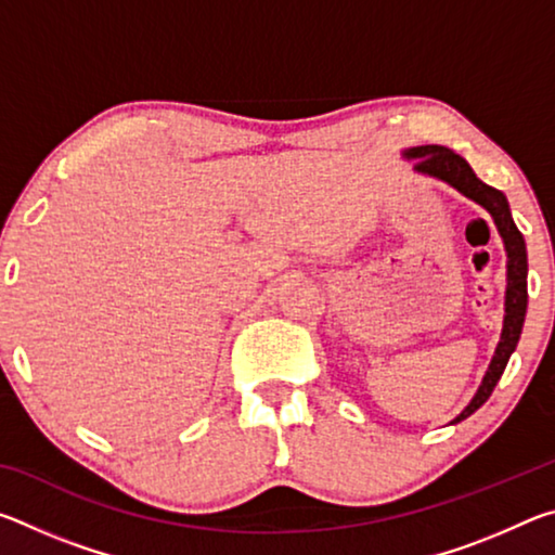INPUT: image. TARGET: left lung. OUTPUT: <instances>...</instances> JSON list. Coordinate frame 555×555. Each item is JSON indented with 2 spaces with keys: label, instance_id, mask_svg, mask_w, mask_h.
Segmentation results:
<instances>
[{
  "label": "left lung",
  "instance_id": "left-lung-1",
  "mask_svg": "<svg viewBox=\"0 0 555 555\" xmlns=\"http://www.w3.org/2000/svg\"><path fill=\"white\" fill-rule=\"evenodd\" d=\"M403 158L416 162L413 171L434 176L438 181H446L448 185H453L455 191L463 193L465 198L482 205V208L492 215V220L502 234L504 249H506V296H504L502 337L494 350L490 367H487L480 389H477L473 401L467 403L463 413L453 418V424H460V421L467 418L469 413H475L487 399H490V393L494 391L496 382H500L506 362H509L512 352L516 350V343H519L521 337L526 298H529V294H526V271H529V264H526V244H524V234L512 220V210H509V203H506V195L502 191H496V188L482 183L465 158L455 154L453 149L438 146V144L413 146L403 152Z\"/></svg>",
  "mask_w": 555,
  "mask_h": 555
}]
</instances>
